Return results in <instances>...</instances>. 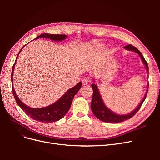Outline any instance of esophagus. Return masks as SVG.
<instances>
[{"label": "esophagus", "instance_id": "34e87169", "mask_svg": "<svg viewBox=\"0 0 160 160\" xmlns=\"http://www.w3.org/2000/svg\"><path fill=\"white\" fill-rule=\"evenodd\" d=\"M89 81H90V80H89V78L88 77H85V78L82 79V83H83V85H87Z\"/></svg>", "mask_w": 160, "mask_h": 160}]
</instances>
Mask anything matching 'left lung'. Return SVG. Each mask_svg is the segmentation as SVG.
Returning <instances> with one entry per match:
<instances>
[{"label":"left lung","mask_w":160,"mask_h":160,"mask_svg":"<svg viewBox=\"0 0 160 160\" xmlns=\"http://www.w3.org/2000/svg\"><path fill=\"white\" fill-rule=\"evenodd\" d=\"M124 49L128 51H134L136 53H138V55L140 57V58H141V59L143 62V63L144 64L145 67H146L147 72H149V68H148L147 62L146 61V60H145L144 57L142 55L141 52H140L137 48H135L132 45H129L128 46L124 47ZM91 88L93 89V97H92L91 108L92 111H93V114L96 116V118H98L99 120L102 121V122H104L119 123V122H123L125 120L132 118L133 116L138 112V110L140 109V108H141V106L143 103L144 100L146 98V95H147L148 88H149V83L148 84V89L146 90V93L145 94L143 99L141 101V102H140L139 104L138 105V107L133 111H132V112H130L128 114H123V115H119L118 113H115L113 111L109 109L107 106L105 105L102 99V98H101V96L100 95L98 86H97L96 84L95 83L92 84Z\"/></svg>","instance_id":"8db88e82"}]
</instances>
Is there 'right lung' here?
<instances>
[{
	"label": "right lung",
	"mask_w": 160,
	"mask_h": 160,
	"mask_svg": "<svg viewBox=\"0 0 160 160\" xmlns=\"http://www.w3.org/2000/svg\"><path fill=\"white\" fill-rule=\"evenodd\" d=\"M49 38V39L55 41H62L66 39L67 35H51V34L44 33L38 35L37 37L35 38V39H38V38ZM25 45H24L22 47V49L18 53L15 62H14L12 69L11 81L12 85V92L14 98H15V100L17 104L19 105V107L25 111L28 116H30L32 119L43 123H51L57 122V121H59V119L63 118L67 114V113L68 112V111L71 108L72 101L73 99L74 96L77 93V92L79 91V89L81 88V82H79V83L75 86H74L73 88L67 90L65 92V93L54 103H52L50 105H48L47 107L41 108H32L28 107V106L25 105L22 101H21L20 99L18 98V97L17 96L15 90H14V88L13 87V72L14 66H15L17 59L19 53H20L21 50L25 47Z\"/></svg>",
	"instance_id": "obj_1"
}]
</instances>
